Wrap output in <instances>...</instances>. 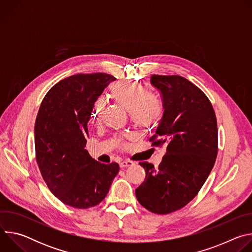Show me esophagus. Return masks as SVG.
Masks as SVG:
<instances>
[{
    "instance_id": "1",
    "label": "esophagus",
    "mask_w": 252,
    "mask_h": 252,
    "mask_svg": "<svg viewBox=\"0 0 252 252\" xmlns=\"http://www.w3.org/2000/svg\"><path fill=\"white\" fill-rule=\"evenodd\" d=\"M131 165H133V161H131V160H124V161L120 162V166L122 168L128 167V166H131Z\"/></svg>"
}]
</instances>
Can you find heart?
Here are the masks:
<instances>
[{"label": "heart", "instance_id": "heart-1", "mask_svg": "<svg viewBox=\"0 0 252 252\" xmlns=\"http://www.w3.org/2000/svg\"><path fill=\"white\" fill-rule=\"evenodd\" d=\"M113 99L129 112L132 123L141 128H149L158 124L163 114L161 100L138 84L116 83L111 87ZM103 102L98 99L94 102L93 118L96 124L100 122ZM119 141H122L119 139Z\"/></svg>", "mask_w": 252, "mask_h": 252}]
</instances>
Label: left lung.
I'll return each instance as SVG.
<instances>
[{"label":"left lung","mask_w":252,"mask_h":252,"mask_svg":"<svg viewBox=\"0 0 252 252\" xmlns=\"http://www.w3.org/2000/svg\"><path fill=\"white\" fill-rule=\"evenodd\" d=\"M151 84L164 112L150 141L165 155L158 168L139 162L146 178L135 195L148 210L167 214L186 206L205 183L218 156V123L208 97L189 80L153 75Z\"/></svg>","instance_id":"1"}]
</instances>
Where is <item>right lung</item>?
I'll return each instance as SVG.
<instances>
[{"mask_svg": "<svg viewBox=\"0 0 252 252\" xmlns=\"http://www.w3.org/2000/svg\"><path fill=\"white\" fill-rule=\"evenodd\" d=\"M115 80L102 73L65 78L47 93L35 119V159L42 176L55 196L75 208L98 204L120 170L117 162L100 163L85 149L94 101Z\"/></svg>", "mask_w": 252, "mask_h": 252, "instance_id": "obj_1", "label": "right lung"}]
</instances>
